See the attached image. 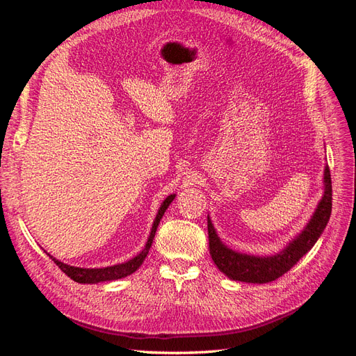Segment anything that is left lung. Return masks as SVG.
Wrapping results in <instances>:
<instances>
[{"instance_id":"1","label":"left lung","mask_w":356,"mask_h":356,"mask_svg":"<svg viewBox=\"0 0 356 356\" xmlns=\"http://www.w3.org/2000/svg\"><path fill=\"white\" fill-rule=\"evenodd\" d=\"M332 207V188H331V175L330 168L325 166L324 170V195L319 200L318 207L312 215V218L306 224L294 239L284 248L281 252L275 255H250L242 254L234 250H230L218 238L213 224L208 215V234H209V252L212 260L220 270L233 281H241L248 284H267L275 279L285 275L291 267L297 264V261L312 246L316 243L319 236L327 227V222L331 215Z\"/></svg>"}]
</instances>
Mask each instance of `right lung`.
<instances>
[{
    "label": "right lung",
    "instance_id": "add662e5",
    "mask_svg": "<svg viewBox=\"0 0 356 356\" xmlns=\"http://www.w3.org/2000/svg\"><path fill=\"white\" fill-rule=\"evenodd\" d=\"M175 199V195H170L168 196L163 203L160 204L159 208V212L156 215L154 218V222H153V227H152V232H149V236H148V241L144 246V250L139 252L138 255H135L134 258H131V260L126 261V263H122V264H114V266H108V267H101V268H84V267H74V266H70V264H65L62 263L59 260H56L55 257H51L50 254V258L53 261L56 263V266L60 268V270L68 275L72 281L79 282V284H98V282H110V281H115V279H122V277H126L129 275H132L134 272H136L139 267H141V264L144 263L145 257L149 251V248H152V243H153V239L156 236V232H157V227H159V222L161 220V217H163V213L166 212V209L169 208L170 202Z\"/></svg>",
    "mask_w": 356,
    "mask_h": 356
}]
</instances>
